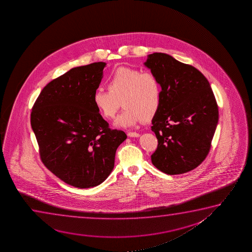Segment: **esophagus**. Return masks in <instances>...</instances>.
<instances>
[{"label": "esophagus", "instance_id": "obj_1", "mask_svg": "<svg viewBox=\"0 0 252 252\" xmlns=\"http://www.w3.org/2000/svg\"><path fill=\"white\" fill-rule=\"evenodd\" d=\"M127 135L128 137H130V138H138V137H139V134L136 131H129Z\"/></svg>", "mask_w": 252, "mask_h": 252}]
</instances>
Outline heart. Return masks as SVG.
I'll return each instance as SVG.
<instances>
[{
	"instance_id": "obj_1",
	"label": "heart",
	"mask_w": 252,
	"mask_h": 252,
	"mask_svg": "<svg viewBox=\"0 0 252 252\" xmlns=\"http://www.w3.org/2000/svg\"><path fill=\"white\" fill-rule=\"evenodd\" d=\"M107 90L97 88L92 102L106 120L115 117L122 101L126 108L115 121L121 127H131L142 120L149 121L158 113L162 88L154 74L127 67L114 70L106 80Z\"/></svg>"
}]
</instances>
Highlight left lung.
<instances>
[{
	"label": "left lung",
	"instance_id": "8db88e82",
	"mask_svg": "<svg viewBox=\"0 0 252 252\" xmlns=\"http://www.w3.org/2000/svg\"><path fill=\"white\" fill-rule=\"evenodd\" d=\"M162 88V99L152 119L158 145L152 155L157 169L179 175L195 169L210 151L219 108L203 74L171 56L155 52L144 63Z\"/></svg>",
	"mask_w": 252,
	"mask_h": 252
}]
</instances>
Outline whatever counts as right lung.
I'll return each instance as SVG.
<instances>
[{"instance_id":"1","label":"right lung","mask_w":252,"mask_h":252,"mask_svg":"<svg viewBox=\"0 0 252 252\" xmlns=\"http://www.w3.org/2000/svg\"><path fill=\"white\" fill-rule=\"evenodd\" d=\"M106 63L69 69L42 90L31 113L45 167L79 189L98 186L110 175L123 131L112 130L92 102Z\"/></svg>"}]
</instances>
